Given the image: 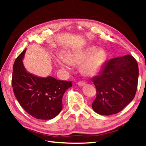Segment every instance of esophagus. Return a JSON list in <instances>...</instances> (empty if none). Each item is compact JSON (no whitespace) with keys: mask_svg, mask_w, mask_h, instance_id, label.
I'll list each match as a JSON object with an SVG mask.
<instances>
[{"mask_svg":"<svg viewBox=\"0 0 146 146\" xmlns=\"http://www.w3.org/2000/svg\"><path fill=\"white\" fill-rule=\"evenodd\" d=\"M77 84L79 86H82L86 84V82H84V81H83V80H80V81H79V82H77Z\"/></svg>","mask_w":146,"mask_h":146,"instance_id":"34e87169","label":"esophagus"}]
</instances>
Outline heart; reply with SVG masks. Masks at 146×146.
Listing matches in <instances>:
<instances>
[{"mask_svg":"<svg viewBox=\"0 0 146 146\" xmlns=\"http://www.w3.org/2000/svg\"><path fill=\"white\" fill-rule=\"evenodd\" d=\"M66 58L69 63L74 65L80 64L88 58L81 67V71L85 75L93 76L100 71L106 62L107 53L104 49H96V47L91 46L82 51L68 53L66 55ZM58 63L62 67H66L63 62L58 61Z\"/></svg>","mask_w":146,"mask_h":146,"instance_id":"1","label":"heart"}]
</instances>
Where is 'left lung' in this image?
Instances as JSON below:
<instances>
[{
    "mask_svg": "<svg viewBox=\"0 0 146 146\" xmlns=\"http://www.w3.org/2000/svg\"><path fill=\"white\" fill-rule=\"evenodd\" d=\"M138 78V64L133 56L127 55L108 61L99 75L92 78L97 91L93 110L102 115L121 111L134 98Z\"/></svg>",
    "mask_w": 146,
    "mask_h": 146,
    "instance_id": "obj_1",
    "label": "left lung"
}]
</instances>
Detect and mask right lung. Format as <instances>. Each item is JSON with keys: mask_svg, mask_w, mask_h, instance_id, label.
Listing matches in <instances>:
<instances>
[{"mask_svg": "<svg viewBox=\"0 0 146 146\" xmlns=\"http://www.w3.org/2000/svg\"><path fill=\"white\" fill-rule=\"evenodd\" d=\"M25 52L24 49L13 64L11 85L15 95L20 105L33 117L52 119L61 111L63 95L72 82L52 76L40 78L28 73L23 63Z\"/></svg>", "mask_w": 146, "mask_h": 146, "instance_id": "1", "label": "right lung"}]
</instances>
